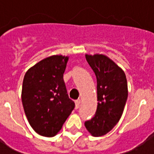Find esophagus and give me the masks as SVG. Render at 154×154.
<instances>
[{"mask_svg": "<svg viewBox=\"0 0 154 154\" xmlns=\"http://www.w3.org/2000/svg\"><path fill=\"white\" fill-rule=\"evenodd\" d=\"M80 104H81V100H77L75 101V105H76V109H78L79 106H80Z\"/></svg>", "mask_w": 154, "mask_h": 154, "instance_id": "esophagus-1", "label": "esophagus"}]
</instances>
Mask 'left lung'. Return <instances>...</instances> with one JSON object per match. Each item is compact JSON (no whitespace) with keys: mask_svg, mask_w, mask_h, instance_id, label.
<instances>
[{"mask_svg":"<svg viewBox=\"0 0 154 154\" xmlns=\"http://www.w3.org/2000/svg\"><path fill=\"white\" fill-rule=\"evenodd\" d=\"M97 77V108L95 116L85 122L94 137L105 135L121 118L128 97L126 76L121 67L104 54H86Z\"/></svg>","mask_w":154,"mask_h":154,"instance_id":"1","label":"left lung"}]
</instances>
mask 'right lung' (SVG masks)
Wrapping results in <instances>:
<instances>
[{"instance_id":"right-lung-1","label":"right lung","mask_w":154,"mask_h":154,"mask_svg":"<svg viewBox=\"0 0 154 154\" xmlns=\"http://www.w3.org/2000/svg\"><path fill=\"white\" fill-rule=\"evenodd\" d=\"M68 58L63 55L46 57L24 77L21 100L25 116L33 129L44 137L56 135L75 107L63 81Z\"/></svg>"}]
</instances>
